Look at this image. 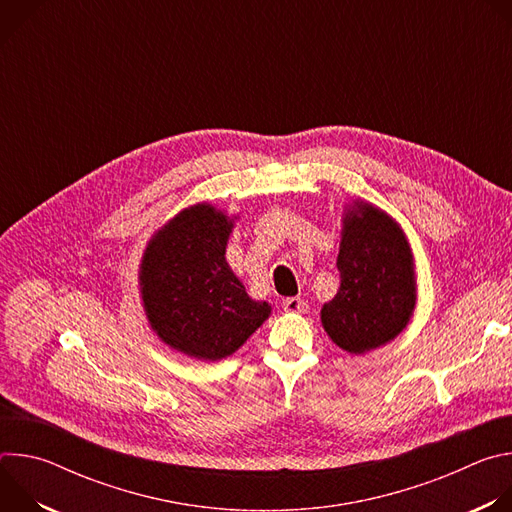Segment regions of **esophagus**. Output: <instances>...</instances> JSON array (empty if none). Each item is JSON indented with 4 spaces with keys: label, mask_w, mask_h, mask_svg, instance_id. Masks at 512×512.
I'll return each mask as SVG.
<instances>
[{
    "label": "esophagus",
    "mask_w": 512,
    "mask_h": 512,
    "mask_svg": "<svg viewBox=\"0 0 512 512\" xmlns=\"http://www.w3.org/2000/svg\"><path fill=\"white\" fill-rule=\"evenodd\" d=\"M281 306H283V310L285 312H306V302L302 300V298H285L283 302H281Z\"/></svg>",
    "instance_id": "34e87169"
}]
</instances>
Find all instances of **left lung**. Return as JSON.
Returning a JSON list of instances; mask_svg holds the SVG:
<instances>
[{
	"mask_svg": "<svg viewBox=\"0 0 512 512\" xmlns=\"http://www.w3.org/2000/svg\"><path fill=\"white\" fill-rule=\"evenodd\" d=\"M340 287L322 306V326L342 350L362 354L399 336L415 310V265L403 229L371 202L342 218Z\"/></svg>",
	"mask_w": 512,
	"mask_h": 512,
	"instance_id": "left-lung-1",
	"label": "left lung"
}]
</instances>
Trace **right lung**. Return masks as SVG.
Listing matches in <instances>:
<instances>
[{"label": "right lung", "instance_id": "obj_1", "mask_svg": "<svg viewBox=\"0 0 512 512\" xmlns=\"http://www.w3.org/2000/svg\"><path fill=\"white\" fill-rule=\"evenodd\" d=\"M235 218L200 202L178 212L148 243L139 291L152 330L170 348L198 360L239 350L269 318L227 263Z\"/></svg>", "mask_w": 512, "mask_h": 512}]
</instances>
